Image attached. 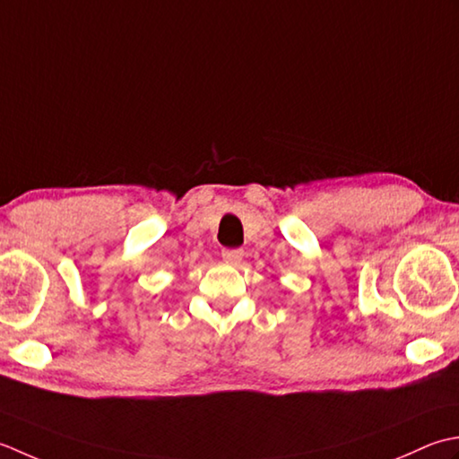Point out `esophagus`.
<instances>
[{
  "instance_id": "obj_1",
  "label": "esophagus",
  "mask_w": 459,
  "mask_h": 459,
  "mask_svg": "<svg viewBox=\"0 0 459 459\" xmlns=\"http://www.w3.org/2000/svg\"><path fill=\"white\" fill-rule=\"evenodd\" d=\"M221 257L228 261L231 265H238L239 261L243 259V249H223L221 251Z\"/></svg>"
}]
</instances>
